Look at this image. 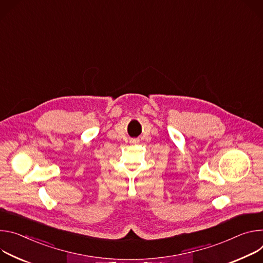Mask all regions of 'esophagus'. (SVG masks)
I'll list each match as a JSON object with an SVG mask.
<instances>
[{"instance_id": "esophagus-1", "label": "esophagus", "mask_w": 263, "mask_h": 263, "mask_svg": "<svg viewBox=\"0 0 263 263\" xmlns=\"http://www.w3.org/2000/svg\"><path fill=\"white\" fill-rule=\"evenodd\" d=\"M132 143H139V140L138 139H133Z\"/></svg>"}]
</instances>
